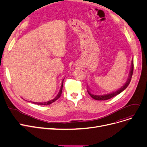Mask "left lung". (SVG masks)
Instances as JSON below:
<instances>
[{
	"label": "left lung",
	"instance_id": "obj_1",
	"mask_svg": "<svg viewBox=\"0 0 147 147\" xmlns=\"http://www.w3.org/2000/svg\"><path fill=\"white\" fill-rule=\"evenodd\" d=\"M133 71H134V60L132 59V64H131V71L130 72H129V75L128 78L126 81V82H125V84L123 85V86L119 88V90H117V91H115L113 92H111L109 94H105V95H95L93 94L92 93L90 92V91H89V88L88 89H87V91L88 93L89 94L90 96L94 99L96 100H109L112 97H113L119 94L120 92H122L123 91H124L126 88L127 86L129 85V84H130V82L131 81V78H132V74H133Z\"/></svg>",
	"mask_w": 147,
	"mask_h": 147
}]
</instances>
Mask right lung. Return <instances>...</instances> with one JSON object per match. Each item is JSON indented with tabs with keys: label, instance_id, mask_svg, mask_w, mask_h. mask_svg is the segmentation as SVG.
<instances>
[{
	"label": "right lung",
	"instance_id": "1",
	"mask_svg": "<svg viewBox=\"0 0 147 147\" xmlns=\"http://www.w3.org/2000/svg\"><path fill=\"white\" fill-rule=\"evenodd\" d=\"M63 80H64V79L63 80V81H62V86H61V88H60V91H59V92L58 94L57 95V96H56L55 98H53V99H52V100H49V101H48L42 102H34V101H28V102H31L34 103V104H36V105H41V106H42V105H49L51 104V103H52V102H55V101H56V100H57V99L60 97V96H61L62 92V88H63ZM26 101H27V100H26Z\"/></svg>",
	"mask_w": 147,
	"mask_h": 147
}]
</instances>
